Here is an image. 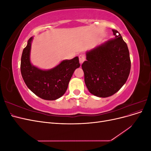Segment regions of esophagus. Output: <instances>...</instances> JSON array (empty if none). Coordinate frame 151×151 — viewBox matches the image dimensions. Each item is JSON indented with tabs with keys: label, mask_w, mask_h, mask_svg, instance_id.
<instances>
[{
	"label": "esophagus",
	"mask_w": 151,
	"mask_h": 151,
	"mask_svg": "<svg viewBox=\"0 0 151 151\" xmlns=\"http://www.w3.org/2000/svg\"><path fill=\"white\" fill-rule=\"evenodd\" d=\"M79 62L81 64H82V63L85 61V57L84 55H79Z\"/></svg>",
	"instance_id": "obj_1"
}]
</instances>
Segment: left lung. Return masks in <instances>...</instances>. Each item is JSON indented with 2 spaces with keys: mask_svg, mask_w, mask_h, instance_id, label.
Listing matches in <instances>:
<instances>
[{
  "mask_svg": "<svg viewBox=\"0 0 151 151\" xmlns=\"http://www.w3.org/2000/svg\"><path fill=\"white\" fill-rule=\"evenodd\" d=\"M115 37L86 52L82 64L84 81L89 92L100 98L115 94L129 77L131 62L127 43L119 32L112 29Z\"/></svg>",
  "mask_w": 151,
  "mask_h": 151,
  "instance_id": "8db88e82",
  "label": "left lung"
}]
</instances>
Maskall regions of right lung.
Returning <instances> with one entry per match:
<instances>
[{
    "instance_id": "add662e5",
    "label": "right lung",
    "mask_w": 151,
    "mask_h": 151,
    "mask_svg": "<svg viewBox=\"0 0 151 151\" xmlns=\"http://www.w3.org/2000/svg\"><path fill=\"white\" fill-rule=\"evenodd\" d=\"M31 37L22 51L21 72L27 87L40 98L55 100L65 94L68 83L76 68L80 67L78 57L71 60H62L58 65L49 70H42L31 64L30 52Z\"/></svg>"
}]
</instances>
